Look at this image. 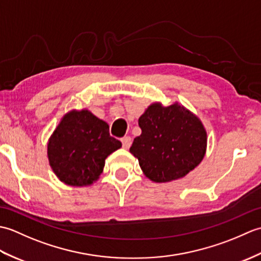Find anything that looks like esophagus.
<instances>
[{"label": "esophagus", "mask_w": 261, "mask_h": 261, "mask_svg": "<svg viewBox=\"0 0 261 261\" xmlns=\"http://www.w3.org/2000/svg\"><path fill=\"white\" fill-rule=\"evenodd\" d=\"M122 141V146H123L124 149H129L131 146V138L130 137H124L121 139Z\"/></svg>", "instance_id": "34e87169"}]
</instances>
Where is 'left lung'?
<instances>
[{
    "label": "left lung",
    "mask_w": 261,
    "mask_h": 261,
    "mask_svg": "<svg viewBox=\"0 0 261 261\" xmlns=\"http://www.w3.org/2000/svg\"><path fill=\"white\" fill-rule=\"evenodd\" d=\"M141 135L130 152L139 160L143 174L154 182L186 176L202 162L206 151V131L195 114L174 103H153L139 118Z\"/></svg>",
    "instance_id": "1"
}]
</instances>
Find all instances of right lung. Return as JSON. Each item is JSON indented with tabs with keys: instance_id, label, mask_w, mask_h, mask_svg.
<instances>
[{
	"instance_id": "1",
	"label": "right lung",
	"mask_w": 261,
	"mask_h": 261,
	"mask_svg": "<svg viewBox=\"0 0 261 261\" xmlns=\"http://www.w3.org/2000/svg\"><path fill=\"white\" fill-rule=\"evenodd\" d=\"M122 143L110 136L109 124L88 110L64 115L48 141L54 173L70 186H88L102 174L105 159Z\"/></svg>"
}]
</instances>
